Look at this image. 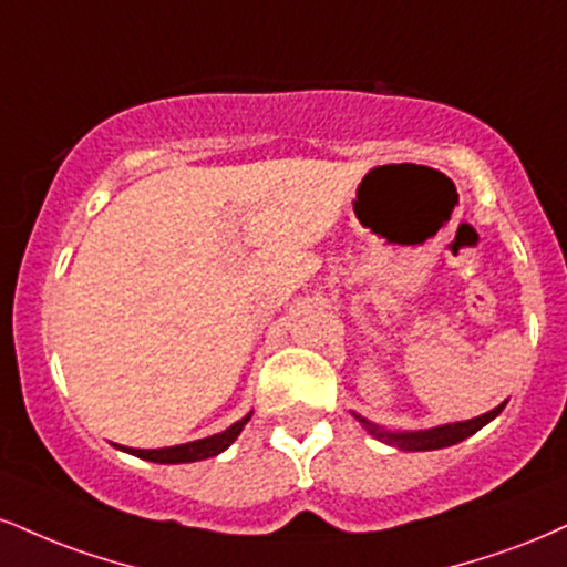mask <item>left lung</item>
<instances>
[{"label":"left lung","instance_id":"1","mask_svg":"<svg viewBox=\"0 0 567 567\" xmlns=\"http://www.w3.org/2000/svg\"><path fill=\"white\" fill-rule=\"evenodd\" d=\"M504 406H507V401L496 409H491V412L481 414V417H473L465 422H449V425L431 427V431H406V433H388V431H383V427L372 425L370 420L359 417V414H353V417H357L361 425H364L367 431L374 435V439L383 441V443H391V446H395V449H404V452H433V449L454 446V443L465 441L473 433H478L483 425H488L491 420L499 417Z\"/></svg>","mask_w":567,"mask_h":567}]
</instances>
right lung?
<instances>
[{
	"label": "right lung",
	"instance_id": "obj_1",
	"mask_svg": "<svg viewBox=\"0 0 567 567\" xmlns=\"http://www.w3.org/2000/svg\"><path fill=\"white\" fill-rule=\"evenodd\" d=\"M250 414H245L243 420H237L235 425H229L227 431L208 435V439L200 441H189V443H179V446H166V449H128V446H118L121 452L140 456V460L147 462H158V465H182V462H197V460H208V456L221 454L224 449H229L235 443L237 435L243 433V427L248 425Z\"/></svg>",
	"mask_w": 567,
	"mask_h": 567
}]
</instances>
